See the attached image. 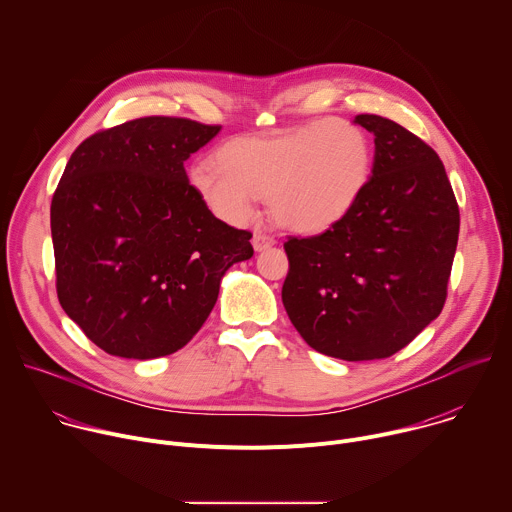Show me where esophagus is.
I'll return each mask as SVG.
<instances>
[{
	"label": "esophagus",
	"mask_w": 512,
	"mask_h": 512,
	"mask_svg": "<svg viewBox=\"0 0 512 512\" xmlns=\"http://www.w3.org/2000/svg\"><path fill=\"white\" fill-rule=\"evenodd\" d=\"M273 245H275V239L271 235H267V233H255L253 235V249L255 251H265Z\"/></svg>",
	"instance_id": "1"
}]
</instances>
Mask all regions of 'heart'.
Wrapping results in <instances>:
<instances>
[{
	"mask_svg": "<svg viewBox=\"0 0 512 512\" xmlns=\"http://www.w3.org/2000/svg\"><path fill=\"white\" fill-rule=\"evenodd\" d=\"M375 148L360 125L330 117L223 143L216 164L196 162L188 180L206 208L229 225H245L261 194L275 221L320 233L354 208L373 174Z\"/></svg>",
	"mask_w": 512,
	"mask_h": 512,
	"instance_id": "b5f03b06",
	"label": "heart"
}]
</instances>
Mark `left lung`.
<instances>
[{"label":"left lung","mask_w":512,"mask_h":512,"mask_svg":"<svg viewBox=\"0 0 512 512\" xmlns=\"http://www.w3.org/2000/svg\"><path fill=\"white\" fill-rule=\"evenodd\" d=\"M373 176L354 208L314 237H287L285 312L318 352L377 360L405 348L440 316L460 233L446 168L429 145L379 115Z\"/></svg>","instance_id":"8db88e82"}]
</instances>
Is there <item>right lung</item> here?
Masks as SVG:
<instances>
[{"instance_id": "1", "label": "right lung", "mask_w": 512, "mask_h": 512, "mask_svg": "<svg viewBox=\"0 0 512 512\" xmlns=\"http://www.w3.org/2000/svg\"><path fill=\"white\" fill-rule=\"evenodd\" d=\"M221 125L141 117L72 152L50 204L56 294L101 350L148 360L186 346L233 263L253 257L188 182L184 162Z\"/></svg>"}]
</instances>
